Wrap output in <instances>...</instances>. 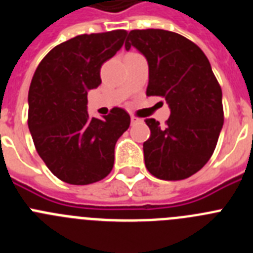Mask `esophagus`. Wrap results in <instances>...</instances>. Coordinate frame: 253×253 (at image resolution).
<instances>
[{
    "label": "esophagus",
    "instance_id": "esophagus-1",
    "mask_svg": "<svg viewBox=\"0 0 253 253\" xmlns=\"http://www.w3.org/2000/svg\"><path fill=\"white\" fill-rule=\"evenodd\" d=\"M138 122H140V119L139 118H137V116H131V123H138Z\"/></svg>",
    "mask_w": 253,
    "mask_h": 253
}]
</instances>
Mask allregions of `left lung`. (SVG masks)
I'll return each instance as SVG.
<instances>
[{"mask_svg":"<svg viewBox=\"0 0 253 253\" xmlns=\"http://www.w3.org/2000/svg\"><path fill=\"white\" fill-rule=\"evenodd\" d=\"M130 46L148 60L147 96L163 97L171 109L165 126L146 119L147 169L161 180H185L205 166L218 143L224 122L220 84L204 51L177 33L131 30L125 49Z\"/></svg>","mask_w":253,"mask_h":253,"instance_id":"left-lung-1","label":"left lung"}]
</instances>
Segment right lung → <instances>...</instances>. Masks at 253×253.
<instances>
[{
  "label": "right lung",
  "mask_w": 253,
  "mask_h": 253,
  "mask_svg": "<svg viewBox=\"0 0 253 253\" xmlns=\"http://www.w3.org/2000/svg\"><path fill=\"white\" fill-rule=\"evenodd\" d=\"M126 30L82 34L54 46L42 59L29 88L28 125L38 154L71 185L106 177L115 144L130 116L114 107L104 120L87 114V92L101 84L100 69L124 44Z\"/></svg>",
  "instance_id": "add662e5"
}]
</instances>
